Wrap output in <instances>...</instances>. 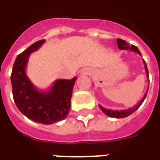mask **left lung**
I'll use <instances>...</instances> for the list:
<instances>
[{
    "instance_id": "1",
    "label": "left lung",
    "mask_w": 160,
    "mask_h": 160,
    "mask_svg": "<svg viewBox=\"0 0 160 160\" xmlns=\"http://www.w3.org/2000/svg\"><path fill=\"white\" fill-rule=\"evenodd\" d=\"M117 44H118V47H119V50H130V51H134V52H136L137 54H139V55H141V53H140V51H139V49L137 48L136 46H129V44L127 43L126 41H124V40H122V39H117ZM143 62H144V70H145V72H146V75L147 78H148V80H149V84L148 85H149V71H148V68H147V65L146 62L143 60ZM148 90H149V88L147 89L146 92L144 95L143 98H142L140 101H139L136 105H134V107H132V108H129V109H122V110H114V109H105L104 107H102L100 105H99V107L100 108V109L102 110L103 113H105L106 115L109 117H113V118H125V117L129 116L131 114H133L135 110L139 109V106L142 105V103L144 102V99L146 98L147 93H148Z\"/></svg>"
}]
</instances>
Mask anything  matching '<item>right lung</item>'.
<instances>
[{
  "instance_id": "right-lung-1",
  "label": "right lung",
  "mask_w": 160,
  "mask_h": 160,
  "mask_svg": "<svg viewBox=\"0 0 160 160\" xmlns=\"http://www.w3.org/2000/svg\"><path fill=\"white\" fill-rule=\"evenodd\" d=\"M38 41L17 55L11 75L15 104L31 120L51 124L62 120L68 114L73 87L77 77L71 80H56L48 90H40L32 84L26 70L29 57L44 43Z\"/></svg>"
}]
</instances>
